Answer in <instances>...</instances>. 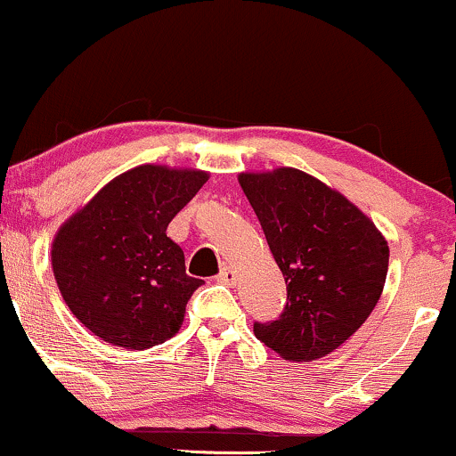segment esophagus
<instances>
[{
    "instance_id": "esophagus-1",
    "label": "esophagus",
    "mask_w": 456,
    "mask_h": 456,
    "mask_svg": "<svg viewBox=\"0 0 456 456\" xmlns=\"http://www.w3.org/2000/svg\"><path fill=\"white\" fill-rule=\"evenodd\" d=\"M235 278H238V276H235V272L232 270V267H224V270L216 276V282H221V284H233Z\"/></svg>"
}]
</instances>
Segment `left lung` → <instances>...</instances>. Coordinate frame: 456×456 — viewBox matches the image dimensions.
<instances>
[{
	"mask_svg": "<svg viewBox=\"0 0 456 456\" xmlns=\"http://www.w3.org/2000/svg\"><path fill=\"white\" fill-rule=\"evenodd\" d=\"M287 282V305L255 336L282 359L310 363L342 346L380 299L388 244L367 214L295 167L238 175Z\"/></svg>",
	"mask_w": 456,
	"mask_h": 456,
	"instance_id": "8db88e82",
	"label": "left lung"
}]
</instances>
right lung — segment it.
I'll return each mask as SVG.
<instances>
[{
	"label": "right lung",
	"mask_w": 456,
	"mask_h": 456,
	"mask_svg": "<svg viewBox=\"0 0 456 456\" xmlns=\"http://www.w3.org/2000/svg\"><path fill=\"white\" fill-rule=\"evenodd\" d=\"M210 174L146 163L112 178L54 233L51 261L65 304L103 342L152 348L178 333L201 281L167 224Z\"/></svg>",
	"instance_id": "right-lung-1"
}]
</instances>
